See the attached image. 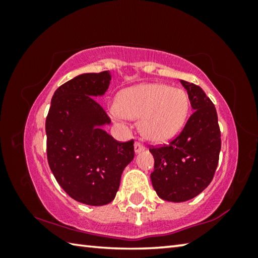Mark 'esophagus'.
Instances as JSON below:
<instances>
[{
    "instance_id": "1",
    "label": "esophagus",
    "mask_w": 258,
    "mask_h": 258,
    "mask_svg": "<svg viewBox=\"0 0 258 258\" xmlns=\"http://www.w3.org/2000/svg\"><path fill=\"white\" fill-rule=\"evenodd\" d=\"M143 150H145V147H143L141 143H139V142H135V145H134V152L135 154H140V152H142Z\"/></svg>"
}]
</instances>
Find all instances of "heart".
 <instances>
[{"instance_id":"obj_1","label":"heart","mask_w":258,"mask_h":258,"mask_svg":"<svg viewBox=\"0 0 258 258\" xmlns=\"http://www.w3.org/2000/svg\"><path fill=\"white\" fill-rule=\"evenodd\" d=\"M190 110L185 91L146 83L120 91L110 113L116 119H140L139 130L150 142L171 140L184 126Z\"/></svg>"}]
</instances>
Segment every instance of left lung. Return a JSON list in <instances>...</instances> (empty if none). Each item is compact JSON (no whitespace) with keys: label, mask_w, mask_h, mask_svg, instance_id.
<instances>
[{"label":"left lung","mask_w":258,"mask_h":258,"mask_svg":"<svg viewBox=\"0 0 258 258\" xmlns=\"http://www.w3.org/2000/svg\"><path fill=\"white\" fill-rule=\"evenodd\" d=\"M195 112L168 146L150 149L155 158L151 182L158 197L183 203L206 189L215 174L221 151V132L215 106L202 87L180 81Z\"/></svg>","instance_id":"left-lung-1"}]
</instances>
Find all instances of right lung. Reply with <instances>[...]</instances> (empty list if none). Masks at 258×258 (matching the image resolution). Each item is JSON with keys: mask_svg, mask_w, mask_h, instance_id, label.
I'll return each instance as SVG.
<instances>
[{"mask_svg": "<svg viewBox=\"0 0 258 258\" xmlns=\"http://www.w3.org/2000/svg\"><path fill=\"white\" fill-rule=\"evenodd\" d=\"M111 81L109 72L86 73L56 89L45 121L47 161L56 182L78 203L103 206L119 189L134 158L133 140L117 142L104 131L110 119L95 99Z\"/></svg>", "mask_w": 258, "mask_h": 258, "instance_id": "right-lung-1", "label": "right lung"}]
</instances>
